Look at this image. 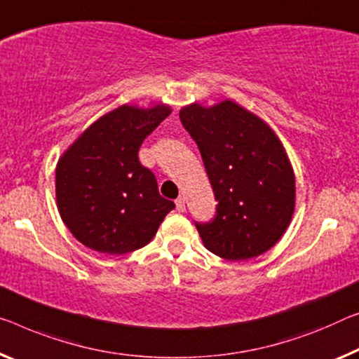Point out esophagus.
<instances>
[{
  "label": "esophagus",
  "mask_w": 359,
  "mask_h": 359,
  "mask_svg": "<svg viewBox=\"0 0 359 359\" xmlns=\"http://www.w3.org/2000/svg\"><path fill=\"white\" fill-rule=\"evenodd\" d=\"M175 203H176V210H178V212H184L186 210V203H184V198L183 197L176 198Z\"/></svg>",
  "instance_id": "34e87169"
}]
</instances>
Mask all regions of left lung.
<instances>
[{
	"label": "left lung",
	"instance_id": "1",
	"mask_svg": "<svg viewBox=\"0 0 359 359\" xmlns=\"http://www.w3.org/2000/svg\"><path fill=\"white\" fill-rule=\"evenodd\" d=\"M180 118L201 151L218 201L210 223H196L203 245L231 262L268 252L295 210V175L287 152L263 118L226 99L192 102Z\"/></svg>",
	"mask_w": 359,
	"mask_h": 359
}]
</instances>
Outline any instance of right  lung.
<instances>
[{
	"instance_id": "obj_1",
	"label": "right lung",
	"mask_w": 359,
	"mask_h": 359,
	"mask_svg": "<svg viewBox=\"0 0 359 359\" xmlns=\"http://www.w3.org/2000/svg\"><path fill=\"white\" fill-rule=\"evenodd\" d=\"M172 107L123 104L91 123L56 167V201L64 224L88 249L123 255L144 247L175 208L137 152Z\"/></svg>"
}]
</instances>
